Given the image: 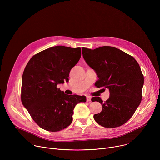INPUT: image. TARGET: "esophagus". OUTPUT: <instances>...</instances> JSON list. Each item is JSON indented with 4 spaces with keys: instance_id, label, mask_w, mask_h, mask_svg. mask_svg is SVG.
<instances>
[{
    "instance_id": "obj_1",
    "label": "esophagus",
    "mask_w": 160,
    "mask_h": 160,
    "mask_svg": "<svg viewBox=\"0 0 160 160\" xmlns=\"http://www.w3.org/2000/svg\"><path fill=\"white\" fill-rule=\"evenodd\" d=\"M86 99H87V102H90V101H91V98H90V97L87 96Z\"/></svg>"
}]
</instances>
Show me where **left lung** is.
<instances>
[{
	"mask_svg": "<svg viewBox=\"0 0 160 160\" xmlns=\"http://www.w3.org/2000/svg\"><path fill=\"white\" fill-rule=\"evenodd\" d=\"M87 64L99 78L95 85L109 89V98L104 102L99 97L102 111L94 115L95 121L106 128H115L132 117L142 99L144 76L137 61L125 52L110 46L95 49L82 48Z\"/></svg>",
	"mask_w": 160,
	"mask_h": 160,
	"instance_id": "obj_1",
	"label": "left lung"
}]
</instances>
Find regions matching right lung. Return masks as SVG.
Wrapping results in <instances>:
<instances>
[{
    "mask_svg": "<svg viewBox=\"0 0 160 160\" xmlns=\"http://www.w3.org/2000/svg\"><path fill=\"white\" fill-rule=\"evenodd\" d=\"M81 57V49L52 47L33 56L22 73L21 102L42 128L58 132L73 121V109L86 102L84 96H68L57 87L69 80L72 68Z\"/></svg>",
    "mask_w": 160,
    "mask_h": 160,
    "instance_id": "1",
    "label": "right lung"
}]
</instances>
